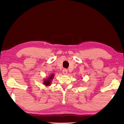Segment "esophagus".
I'll return each instance as SVG.
<instances>
[{
	"mask_svg": "<svg viewBox=\"0 0 124 124\" xmlns=\"http://www.w3.org/2000/svg\"><path fill=\"white\" fill-rule=\"evenodd\" d=\"M67 72H68V71H67V70L66 69H63V70H62V73H63V74L66 75V74H67Z\"/></svg>",
	"mask_w": 124,
	"mask_h": 124,
	"instance_id": "obj_1",
	"label": "esophagus"
}]
</instances>
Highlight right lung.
Here are the masks:
<instances>
[{"mask_svg":"<svg viewBox=\"0 0 124 124\" xmlns=\"http://www.w3.org/2000/svg\"><path fill=\"white\" fill-rule=\"evenodd\" d=\"M54 74L53 73V74H50L49 77H48L47 78H46V79H44L43 84L46 86H50L52 83V81L54 78Z\"/></svg>","mask_w":124,"mask_h":124,"instance_id":"1","label":"right lung"}]
</instances>
